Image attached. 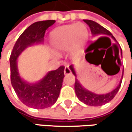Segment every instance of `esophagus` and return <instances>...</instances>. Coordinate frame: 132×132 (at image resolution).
<instances>
[{
	"mask_svg": "<svg viewBox=\"0 0 132 132\" xmlns=\"http://www.w3.org/2000/svg\"><path fill=\"white\" fill-rule=\"evenodd\" d=\"M71 73H72V72H71L70 68L69 67V65H65V69H64V73H65V75L70 74Z\"/></svg>",
	"mask_w": 132,
	"mask_h": 132,
	"instance_id": "34e87169",
	"label": "esophagus"
}]
</instances>
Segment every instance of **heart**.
<instances>
[{
	"label": "heart",
	"instance_id": "obj_1",
	"mask_svg": "<svg viewBox=\"0 0 132 132\" xmlns=\"http://www.w3.org/2000/svg\"><path fill=\"white\" fill-rule=\"evenodd\" d=\"M89 31L83 23H73L55 28L51 33V43L55 51L65 53L71 51L73 56H78L88 40Z\"/></svg>",
	"mask_w": 132,
	"mask_h": 132
}]
</instances>
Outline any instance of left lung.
<instances>
[{"instance_id":"left-lung-1","label":"left lung","mask_w":132,"mask_h":132,"mask_svg":"<svg viewBox=\"0 0 132 132\" xmlns=\"http://www.w3.org/2000/svg\"><path fill=\"white\" fill-rule=\"evenodd\" d=\"M84 21L89 25L90 31H91L93 36H96V35H109V36H111L115 41H116L109 31H108L106 28L102 27L101 25H100L97 22L90 20H84ZM104 37L109 38L107 36H104ZM118 54H119V51H118ZM121 54H122V50H121ZM70 68L72 73L74 74L75 77H77V74H76V72L74 70L73 65H71ZM123 74H122V78H123ZM122 78H121L117 87H116L115 89H113L112 91H111L110 93H105V94H97V93H94L88 89H85L81 85V83L79 82L78 78H75V84H74L75 93H76V95H77L78 98L81 102L85 103V104L90 105V106H101V105H103L106 103L109 102L110 101H112L114 98L116 94L117 93V92L119 91V89L120 88Z\"/></svg>"}]
</instances>
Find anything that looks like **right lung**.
Wrapping results in <instances>:
<instances>
[{
	"label": "right lung",
	"instance_id": "1",
	"mask_svg": "<svg viewBox=\"0 0 132 132\" xmlns=\"http://www.w3.org/2000/svg\"><path fill=\"white\" fill-rule=\"evenodd\" d=\"M55 23V20H44L32 23L25 30L15 43L11 56V83L19 99L31 108L43 109L56 102L64 78V67L49 71L36 83L23 81L20 76L17 67L19 55L28 47L43 42L46 30Z\"/></svg>",
	"mask_w": 132,
	"mask_h": 132
}]
</instances>
